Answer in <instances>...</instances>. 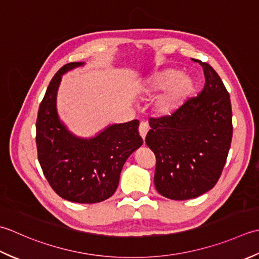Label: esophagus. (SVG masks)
I'll use <instances>...</instances> for the list:
<instances>
[{"label":"esophagus","mask_w":259,"mask_h":259,"mask_svg":"<svg viewBox=\"0 0 259 259\" xmlns=\"http://www.w3.org/2000/svg\"><path fill=\"white\" fill-rule=\"evenodd\" d=\"M147 131H149V125H147L145 122H141L140 123V127H139V132L142 139H145V136L147 134Z\"/></svg>","instance_id":"1"}]
</instances>
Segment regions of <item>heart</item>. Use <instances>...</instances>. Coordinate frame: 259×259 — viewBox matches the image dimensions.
I'll return each instance as SVG.
<instances>
[{
	"instance_id": "1",
	"label": "heart",
	"mask_w": 259,
	"mask_h": 259,
	"mask_svg": "<svg viewBox=\"0 0 259 259\" xmlns=\"http://www.w3.org/2000/svg\"><path fill=\"white\" fill-rule=\"evenodd\" d=\"M196 87L193 78L181 76L177 70H164L150 77L146 82V92L165 93L157 99L156 110L161 115H170L182 106Z\"/></svg>"
}]
</instances>
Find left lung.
Wrapping results in <instances>:
<instances>
[{"label": "left lung", "instance_id": "8db88e82", "mask_svg": "<svg viewBox=\"0 0 259 259\" xmlns=\"http://www.w3.org/2000/svg\"><path fill=\"white\" fill-rule=\"evenodd\" d=\"M205 83L171 115L151 118L145 143L154 152V184L172 200L197 198L212 189L226 164L233 139L230 96L207 62Z\"/></svg>", "mask_w": 259, "mask_h": 259}]
</instances>
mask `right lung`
I'll use <instances>...</instances> for the list:
<instances>
[{"label": "right lung", "mask_w": 259, "mask_h": 259, "mask_svg": "<svg viewBox=\"0 0 259 259\" xmlns=\"http://www.w3.org/2000/svg\"><path fill=\"white\" fill-rule=\"evenodd\" d=\"M70 62L51 79L36 117L38 160L47 181L62 199L96 203L112 197L127 157L143 144L139 120L110 125L93 139H80L66 128L57 114L56 98L61 77L82 66Z\"/></svg>", "instance_id": "right-lung-1"}]
</instances>
